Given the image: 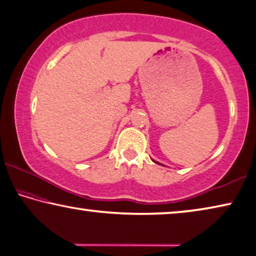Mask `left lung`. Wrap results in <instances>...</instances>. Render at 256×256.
Returning <instances> with one entry per match:
<instances>
[{
  "label": "left lung",
  "mask_w": 256,
  "mask_h": 256,
  "mask_svg": "<svg viewBox=\"0 0 256 256\" xmlns=\"http://www.w3.org/2000/svg\"><path fill=\"white\" fill-rule=\"evenodd\" d=\"M152 162H155V163H158V164H160V166H163V164H161V163H158V162H156V161H154V160H152Z\"/></svg>",
  "instance_id": "8db88e82"
}]
</instances>
